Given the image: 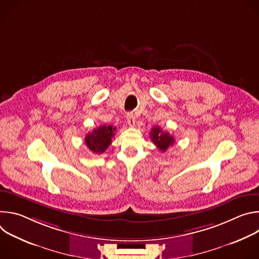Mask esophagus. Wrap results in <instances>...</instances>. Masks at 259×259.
<instances>
[{
	"label": "esophagus",
	"mask_w": 259,
	"mask_h": 259,
	"mask_svg": "<svg viewBox=\"0 0 259 259\" xmlns=\"http://www.w3.org/2000/svg\"><path fill=\"white\" fill-rule=\"evenodd\" d=\"M126 119H127V123L129 126H134L135 124V117L133 115V113H128L127 116H126Z\"/></svg>",
	"instance_id": "1"
}]
</instances>
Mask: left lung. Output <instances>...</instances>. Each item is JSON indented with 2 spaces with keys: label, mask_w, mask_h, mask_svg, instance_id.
Listing matches in <instances>:
<instances>
[{
  "label": "left lung",
  "mask_w": 259,
  "mask_h": 259,
  "mask_svg": "<svg viewBox=\"0 0 259 259\" xmlns=\"http://www.w3.org/2000/svg\"><path fill=\"white\" fill-rule=\"evenodd\" d=\"M151 139L162 152H166L168 147L175 142V139L168 132L162 131L160 127H154L151 131Z\"/></svg>",
  "instance_id": "obj_1"
}]
</instances>
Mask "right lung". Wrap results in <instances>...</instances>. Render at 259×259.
Returning <instances> with one entry per match:
<instances>
[{"label": "right lung", "instance_id": "right-lung-1", "mask_svg": "<svg viewBox=\"0 0 259 259\" xmlns=\"http://www.w3.org/2000/svg\"><path fill=\"white\" fill-rule=\"evenodd\" d=\"M116 127L113 125H103L92 132H89L85 137V144L94 154H102L112 143V138L116 134Z\"/></svg>", "mask_w": 259, "mask_h": 259}]
</instances>
